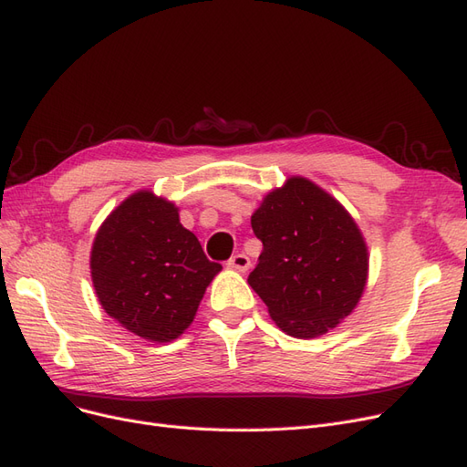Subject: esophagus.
Returning <instances> with one entry per match:
<instances>
[{
	"label": "esophagus",
	"mask_w": 467,
	"mask_h": 467,
	"mask_svg": "<svg viewBox=\"0 0 467 467\" xmlns=\"http://www.w3.org/2000/svg\"><path fill=\"white\" fill-rule=\"evenodd\" d=\"M228 266L234 268V271H239V273H245L247 268L251 266V261L247 255H244V253H237V255H234L230 261H228Z\"/></svg>",
	"instance_id": "esophagus-1"
}]
</instances>
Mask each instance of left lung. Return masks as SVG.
<instances>
[{
	"label": "left lung",
	"mask_w": 467,
	"mask_h": 467,
	"mask_svg": "<svg viewBox=\"0 0 467 467\" xmlns=\"http://www.w3.org/2000/svg\"><path fill=\"white\" fill-rule=\"evenodd\" d=\"M263 242L247 278L290 337L314 338L352 314L368 280V247L357 222L306 177H288L253 212Z\"/></svg>",
	"instance_id": "8db88e82"
}]
</instances>
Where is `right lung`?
Returning <instances> with one entry per match:
<instances>
[{
  "label": "right lung",
  "instance_id": "right-lung-1",
  "mask_svg": "<svg viewBox=\"0 0 467 467\" xmlns=\"http://www.w3.org/2000/svg\"><path fill=\"white\" fill-rule=\"evenodd\" d=\"M91 280L105 312L151 343H169L192 323L222 265L206 259L179 208L151 191L122 201L97 230Z\"/></svg>",
  "mask_w": 467,
  "mask_h": 467
}]
</instances>
